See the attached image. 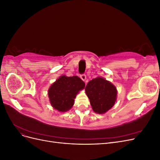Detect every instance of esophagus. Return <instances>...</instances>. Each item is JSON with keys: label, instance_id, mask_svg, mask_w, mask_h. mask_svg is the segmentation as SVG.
Masks as SVG:
<instances>
[{"label": "esophagus", "instance_id": "1", "mask_svg": "<svg viewBox=\"0 0 160 160\" xmlns=\"http://www.w3.org/2000/svg\"><path fill=\"white\" fill-rule=\"evenodd\" d=\"M81 79L83 80V81H85V80H86V78H87V76H86V75L85 74H82V75H81Z\"/></svg>", "mask_w": 160, "mask_h": 160}]
</instances>
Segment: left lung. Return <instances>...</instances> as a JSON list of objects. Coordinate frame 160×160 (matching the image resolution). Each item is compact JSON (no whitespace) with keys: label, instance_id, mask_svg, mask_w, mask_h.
I'll return each mask as SVG.
<instances>
[{"label":"left lung","instance_id":"8db88e82","mask_svg":"<svg viewBox=\"0 0 160 160\" xmlns=\"http://www.w3.org/2000/svg\"><path fill=\"white\" fill-rule=\"evenodd\" d=\"M92 109L97 113H105L113 107L117 98L115 87L102 77L90 81L85 87Z\"/></svg>","mask_w":160,"mask_h":160}]
</instances>
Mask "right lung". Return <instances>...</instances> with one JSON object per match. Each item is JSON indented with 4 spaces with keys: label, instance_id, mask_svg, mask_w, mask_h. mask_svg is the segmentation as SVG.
I'll use <instances>...</instances> for the list:
<instances>
[{
    "label": "right lung",
    "instance_id": "obj_1",
    "mask_svg": "<svg viewBox=\"0 0 160 160\" xmlns=\"http://www.w3.org/2000/svg\"><path fill=\"white\" fill-rule=\"evenodd\" d=\"M85 83L79 77L62 75L48 91L51 105L61 112L70 109L74 104V99L80 90L85 88Z\"/></svg>",
    "mask_w": 160,
    "mask_h": 160
}]
</instances>
